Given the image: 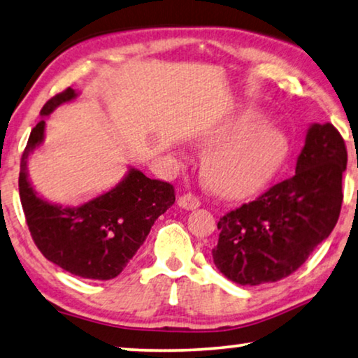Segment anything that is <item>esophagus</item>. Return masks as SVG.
<instances>
[{
    "instance_id": "obj_1",
    "label": "esophagus",
    "mask_w": 358,
    "mask_h": 358,
    "mask_svg": "<svg viewBox=\"0 0 358 358\" xmlns=\"http://www.w3.org/2000/svg\"><path fill=\"white\" fill-rule=\"evenodd\" d=\"M177 202H178V206L181 207V209H186V210H193V209H197V207L201 206L199 199H197V197L194 194H191V193H186L183 196H180Z\"/></svg>"
}]
</instances>
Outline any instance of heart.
I'll use <instances>...</instances> for the list:
<instances>
[{
  "mask_svg": "<svg viewBox=\"0 0 358 358\" xmlns=\"http://www.w3.org/2000/svg\"><path fill=\"white\" fill-rule=\"evenodd\" d=\"M201 141L217 146L204 161L207 181L231 197H244L264 188L289 154L286 133L254 110L231 117Z\"/></svg>",
  "mask_w": 358,
  "mask_h": 358,
  "instance_id": "1",
  "label": "heart"
}]
</instances>
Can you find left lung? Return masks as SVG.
I'll list each match as a JSON object with an SVG mask.
<instances>
[{"label":"left lung","instance_id":"obj_1","mask_svg":"<svg viewBox=\"0 0 358 358\" xmlns=\"http://www.w3.org/2000/svg\"><path fill=\"white\" fill-rule=\"evenodd\" d=\"M348 149L339 131L312 124L296 173L218 222L213 264L241 286L280 281L301 266L333 231L343 204Z\"/></svg>","mask_w":358,"mask_h":358}]
</instances>
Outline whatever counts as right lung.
<instances>
[{
	"mask_svg": "<svg viewBox=\"0 0 358 358\" xmlns=\"http://www.w3.org/2000/svg\"><path fill=\"white\" fill-rule=\"evenodd\" d=\"M77 98L76 90L67 88L43 106L20 161V202L31 238L50 262L82 278L112 280L146 241L159 215L173 204L175 191L170 183L128 167L114 188L83 204L41 199L29 180V157L45 141L46 117Z\"/></svg>",
	"mask_w": 358,
	"mask_h": 358,
	"instance_id": "obj_1",
	"label": "right lung"
}]
</instances>
